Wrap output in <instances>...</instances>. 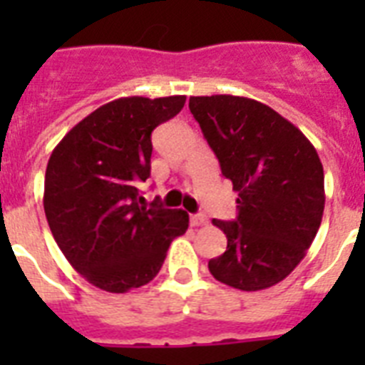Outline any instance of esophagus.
I'll use <instances>...</instances> for the list:
<instances>
[{
  "label": "esophagus",
  "instance_id": "34e87169",
  "mask_svg": "<svg viewBox=\"0 0 365 365\" xmlns=\"http://www.w3.org/2000/svg\"><path fill=\"white\" fill-rule=\"evenodd\" d=\"M206 223H208V220H206V216H202V214H193V216H191V225H193V227H202Z\"/></svg>",
  "mask_w": 365,
  "mask_h": 365
}]
</instances>
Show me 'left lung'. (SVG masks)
<instances>
[{"label": "left lung", "mask_w": 365, "mask_h": 365, "mask_svg": "<svg viewBox=\"0 0 365 365\" xmlns=\"http://www.w3.org/2000/svg\"><path fill=\"white\" fill-rule=\"evenodd\" d=\"M189 110L239 193L235 222L212 220L227 237V250L208 261L212 277L242 292L271 288L299 265L322 223L317 149L257 100L191 96Z\"/></svg>", "instance_id": "left-lung-1"}]
</instances>
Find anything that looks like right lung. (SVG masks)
<instances>
[{"instance_id": "obj_1", "label": "right lung", "mask_w": 365, "mask_h": 365, "mask_svg": "<svg viewBox=\"0 0 365 365\" xmlns=\"http://www.w3.org/2000/svg\"><path fill=\"white\" fill-rule=\"evenodd\" d=\"M185 96H130L100 106L54 148L43 206L54 240L96 288L125 294L151 282L168 246L189 227L183 210L143 205L151 132L182 111Z\"/></svg>"}]
</instances>
